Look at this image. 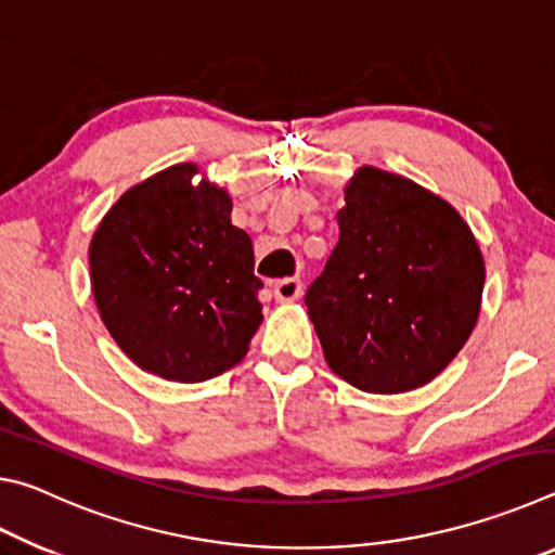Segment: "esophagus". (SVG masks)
I'll return each mask as SVG.
<instances>
[{"label": "esophagus", "instance_id": "esophagus-1", "mask_svg": "<svg viewBox=\"0 0 555 555\" xmlns=\"http://www.w3.org/2000/svg\"><path fill=\"white\" fill-rule=\"evenodd\" d=\"M300 294H304V284L298 279H281L274 284V298L281 304H291V300L300 298Z\"/></svg>", "mask_w": 555, "mask_h": 555}]
</instances>
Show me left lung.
Segmentation results:
<instances>
[{
    "label": "left lung",
    "mask_w": 555,
    "mask_h": 555,
    "mask_svg": "<svg viewBox=\"0 0 555 555\" xmlns=\"http://www.w3.org/2000/svg\"><path fill=\"white\" fill-rule=\"evenodd\" d=\"M340 237L306 306L327 367L370 393L436 379L473 335L485 259L469 224L424 185L360 166Z\"/></svg>",
    "instance_id": "left-lung-1"
}]
</instances>
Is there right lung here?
<instances>
[{"label":"right lung","mask_w":555,"mask_h":555,"mask_svg":"<svg viewBox=\"0 0 555 555\" xmlns=\"http://www.w3.org/2000/svg\"><path fill=\"white\" fill-rule=\"evenodd\" d=\"M198 164L131 185L90 242V284L119 350L149 374L195 384L247 354L261 325L249 234Z\"/></svg>","instance_id":"add662e5"}]
</instances>
